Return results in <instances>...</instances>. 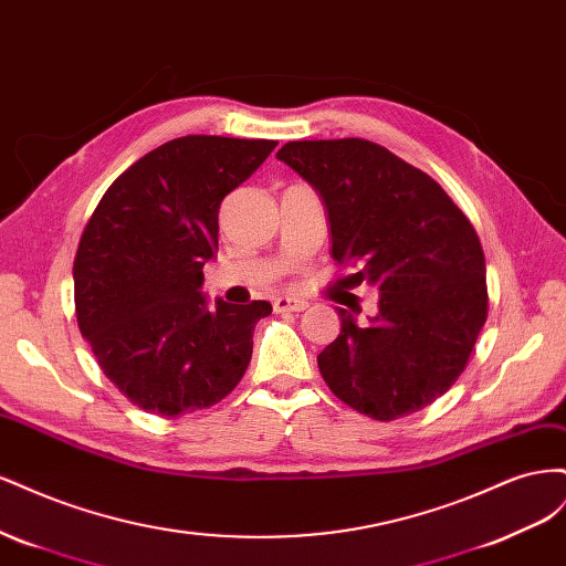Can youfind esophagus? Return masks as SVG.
<instances>
[{"label": "esophagus", "instance_id": "1", "mask_svg": "<svg viewBox=\"0 0 566 566\" xmlns=\"http://www.w3.org/2000/svg\"><path fill=\"white\" fill-rule=\"evenodd\" d=\"M306 304L304 300H297V297H279V300H273V312L276 314H300V312H304L306 310Z\"/></svg>", "mask_w": 566, "mask_h": 566}]
</instances>
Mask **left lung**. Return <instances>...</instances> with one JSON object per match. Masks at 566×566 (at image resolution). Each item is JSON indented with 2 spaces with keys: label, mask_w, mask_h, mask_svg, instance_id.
Here are the masks:
<instances>
[{
  "label": "left lung",
  "mask_w": 566,
  "mask_h": 566,
  "mask_svg": "<svg viewBox=\"0 0 566 566\" xmlns=\"http://www.w3.org/2000/svg\"><path fill=\"white\" fill-rule=\"evenodd\" d=\"M279 160L328 208L333 256L380 290L368 325L335 306L342 331L318 354L339 401L397 420L437 401L465 370L489 314L486 262L470 219L422 169L366 139L287 142Z\"/></svg>",
  "instance_id": "1"
}]
</instances>
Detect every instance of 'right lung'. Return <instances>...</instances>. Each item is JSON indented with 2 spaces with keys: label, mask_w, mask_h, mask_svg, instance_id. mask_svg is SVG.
<instances>
[{
  "label": "right lung",
  "mask_w": 566,
  "mask_h": 566,
  "mask_svg": "<svg viewBox=\"0 0 566 566\" xmlns=\"http://www.w3.org/2000/svg\"><path fill=\"white\" fill-rule=\"evenodd\" d=\"M279 146L188 134L146 153L98 200L82 231L75 316L106 378L146 413L177 418L241 382L254 323L271 304L208 310L202 266L219 243V208Z\"/></svg>",
  "instance_id": "1"
}]
</instances>
